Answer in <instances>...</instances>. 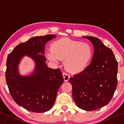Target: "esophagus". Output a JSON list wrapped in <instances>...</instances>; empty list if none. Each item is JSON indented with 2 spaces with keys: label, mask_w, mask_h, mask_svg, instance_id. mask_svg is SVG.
<instances>
[{
  "label": "esophagus",
  "mask_w": 124,
  "mask_h": 124,
  "mask_svg": "<svg viewBox=\"0 0 124 124\" xmlns=\"http://www.w3.org/2000/svg\"><path fill=\"white\" fill-rule=\"evenodd\" d=\"M63 77L64 81H66H66H68L69 79V78H70L69 75L67 74L66 73H63Z\"/></svg>",
  "instance_id": "obj_1"
}]
</instances>
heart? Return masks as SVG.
Instances as JSON below:
<instances>
[{
    "label": "heart",
    "instance_id": "b5f03b06",
    "mask_svg": "<svg viewBox=\"0 0 124 124\" xmlns=\"http://www.w3.org/2000/svg\"><path fill=\"white\" fill-rule=\"evenodd\" d=\"M92 57V48L87 43L62 38L51 43V50L47 51V57L51 62L58 63L65 59L67 71L78 73L86 68Z\"/></svg>",
    "mask_w": 124,
    "mask_h": 124
}]
</instances>
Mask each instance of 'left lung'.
Returning <instances> with one entry per match:
<instances>
[{
	"label": "left lung",
	"mask_w": 124,
	"mask_h": 124,
	"mask_svg": "<svg viewBox=\"0 0 124 124\" xmlns=\"http://www.w3.org/2000/svg\"><path fill=\"white\" fill-rule=\"evenodd\" d=\"M93 44L94 54L88 66L70 77L73 97L78 108L97 110L109 104L117 85L118 63L110 48L93 37H83Z\"/></svg>",
	"instance_id": "left-lung-1"
}]
</instances>
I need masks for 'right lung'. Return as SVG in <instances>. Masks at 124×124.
<instances>
[{"mask_svg":"<svg viewBox=\"0 0 124 124\" xmlns=\"http://www.w3.org/2000/svg\"><path fill=\"white\" fill-rule=\"evenodd\" d=\"M56 37H32L16 46L8 55L6 79L10 93L18 105L30 112L43 113L50 110L63 82L61 70L48 67L44 56L46 43ZM25 56L34 61L35 69L30 75L22 76L18 65Z\"/></svg>","mask_w":124,"mask_h":124,"instance_id":"right-lung-1","label":"right lung"}]
</instances>
